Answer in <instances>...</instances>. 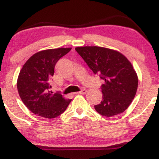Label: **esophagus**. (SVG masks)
<instances>
[{"instance_id": "obj_1", "label": "esophagus", "mask_w": 159, "mask_h": 159, "mask_svg": "<svg viewBox=\"0 0 159 159\" xmlns=\"http://www.w3.org/2000/svg\"><path fill=\"white\" fill-rule=\"evenodd\" d=\"M86 92H87V90H86L85 89H83V90H81V91H79V92L75 93V94H85Z\"/></svg>"}]
</instances>
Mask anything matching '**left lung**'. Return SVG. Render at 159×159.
<instances>
[{"label":"left lung","mask_w":159,"mask_h":159,"mask_svg":"<svg viewBox=\"0 0 159 159\" xmlns=\"http://www.w3.org/2000/svg\"><path fill=\"white\" fill-rule=\"evenodd\" d=\"M94 74L105 80L102 100L95 105L104 116H114L129 107L136 95L138 78L130 61L117 51L98 46L75 48Z\"/></svg>","instance_id":"1"}]
</instances>
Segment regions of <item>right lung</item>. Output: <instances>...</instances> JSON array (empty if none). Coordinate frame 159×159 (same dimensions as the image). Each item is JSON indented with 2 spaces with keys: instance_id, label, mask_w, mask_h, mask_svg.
<instances>
[{
  "instance_id": "add662e5",
  "label": "right lung",
  "mask_w": 159,
  "mask_h": 159,
  "mask_svg": "<svg viewBox=\"0 0 159 159\" xmlns=\"http://www.w3.org/2000/svg\"><path fill=\"white\" fill-rule=\"evenodd\" d=\"M71 48L41 51L27 60L17 80L18 92L21 101L34 114L55 118L65 111L72 99H66L59 93L50 91L52 76L57 62L70 52Z\"/></svg>"
}]
</instances>
